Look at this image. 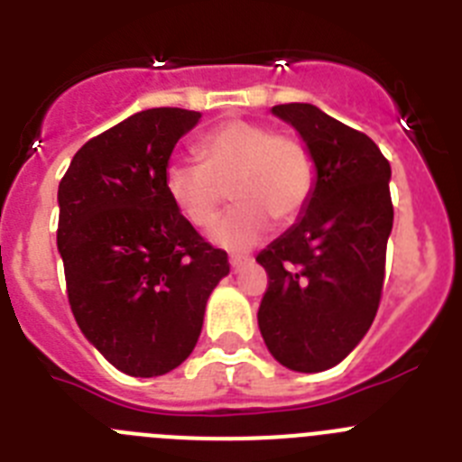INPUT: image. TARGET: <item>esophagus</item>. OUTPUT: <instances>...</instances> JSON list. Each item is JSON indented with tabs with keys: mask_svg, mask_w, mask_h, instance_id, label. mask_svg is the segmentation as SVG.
<instances>
[{
	"mask_svg": "<svg viewBox=\"0 0 462 462\" xmlns=\"http://www.w3.org/2000/svg\"><path fill=\"white\" fill-rule=\"evenodd\" d=\"M228 263H231V271L240 273L245 266H250L252 259L250 256H231V259H228Z\"/></svg>",
	"mask_w": 462,
	"mask_h": 462,
	"instance_id": "34e87169",
	"label": "esophagus"
}]
</instances>
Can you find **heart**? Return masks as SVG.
Listing matches in <instances>:
<instances>
[{
  "label": "heart",
  "mask_w": 462,
  "mask_h": 462,
  "mask_svg": "<svg viewBox=\"0 0 462 462\" xmlns=\"http://www.w3.org/2000/svg\"><path fill=\"white\" fill-rule=\"evenodd\" d=\"M201 162L171 159L164 191L173 208L196 228L219 217L226 194L236 208L212 228V243L243 252L271 226L289 224L312 199L317 169L312 152L298 138L275 134L268 125L234 120L217 126L199 145Z\"/></svg>",
  "instance_id": "b5f03b06"
}]
</instances>
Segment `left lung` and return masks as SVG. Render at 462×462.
Here are the masks:
<instances>
[{"instance_id": "obj_1", "label": "left lung", "mask_w": 462, "mask_h": 462, "mask_svg": "<svg viewBox=\"0 0 462 462\" xmlns=\"http://www.w3.org/2000/svg\"><path fill=\"white\" fill-rule=\"evenodd\" d=\"M312 152L317 182L300 217L256 261L266 268L259 330L277 363L321 373L373 326L393 228L391 166L373 138L312 104L273 106Z\"/></svg>"}]
</instances>
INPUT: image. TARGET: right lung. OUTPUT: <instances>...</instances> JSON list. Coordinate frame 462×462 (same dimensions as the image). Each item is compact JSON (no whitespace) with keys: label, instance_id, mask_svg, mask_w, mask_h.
<instances>
[{"label":"right lung","instance_id":"right-lung-1","mask_svg":"<svg viewBox=\"0 0 462 462\" xmlns=\"http://www.w3.org/2000/svg\"><path fill=\"white\" fill-rule=\"evenodd\" d=\"M201 113L150 108L73 154L57 203V250L71 312L101 356L132 377L178 368L201 336L212 289L228 275L175 210L164 169Z\"/></svg>","mask_w":462,"mask_h":462}]
</instances>
